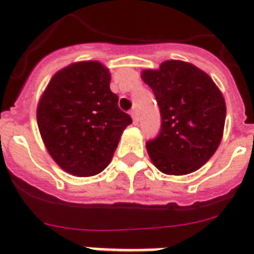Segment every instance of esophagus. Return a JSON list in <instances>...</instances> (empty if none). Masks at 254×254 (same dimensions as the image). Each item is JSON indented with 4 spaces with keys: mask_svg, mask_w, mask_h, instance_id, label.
<instances>
[{
    "mask_svg": "<svg viewBox=\"0 0 254 254\" xmlns=\"http://www.w3.org/2000/svg\"><path fill=\"white\" fill-rule=\"evenodd\" d=\"M131 118H132V122H134V124L138 123V111L136 109H131Z\"/></svg>",
    "mask_w": 254,
    "mask_h": 254,
    "instance_id": "34e87169",
    "label": "esophagus"
}]
</instances>
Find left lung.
I'll return each instance as SVG.
<instances>
[{"label": "left lung", "instance_id": "left-lung-1", "mask_svg": "<svg viewBox=\"0 0 254 254\" xmlns=\"http://www.w3.org/2000/svg\"><path fill=\"white\" fill-rule=\"evenodd\" d=\"M161 115V127L146 149L156 168L167 175H186L201 168L220 145L226 102L208 73L185 61L170 60L145 69Z\"/></svg>", "mask_w": 254, "mask_h": 254}]
</instances>
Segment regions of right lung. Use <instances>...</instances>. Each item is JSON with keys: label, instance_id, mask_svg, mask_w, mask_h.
Instances as JSON below:
<instances>
[{"label": "right lung", "instance_id": "1", "mask_svg": "<svg viewBox=\"0 0 254 254\" xmlns=\"http://www.w3.org/2000/svg\"><path fill=\"white\" fill-rule=\"evenodd\" d=\"M109 83L101 63L82 61L56 73L41 97L38 128L52 159L68 174L93 176L105 170L132 123Z\"/></svg>", "mask_w": 254, "mask_h": 254}]
</instances>
